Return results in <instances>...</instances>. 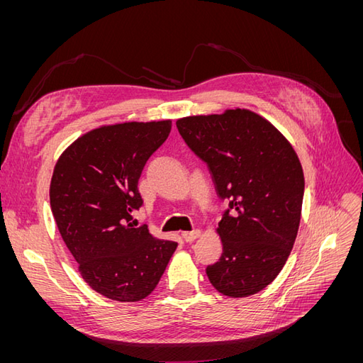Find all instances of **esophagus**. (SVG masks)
<instances>
[{"label":"esophagus","mask_w":363,"mask_h":363,"mask_svg":"<svg viewBox=\"0 0 363 363\" xmlns=\"http://www.w3.org/2000/svg\"><path fill=\"white\" fill-rule=\"evenodd\" d=\"M201 236V230H192V232H183V239L186 242H192V240L199 239Z\"/></svg>","instance_id":"34e87169"}]
</instances>
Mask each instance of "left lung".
<instances>
[{
	"label": "left lung",
	"instance_id": "8db88e82",
	"mask_svg": "<svg viewBox=\"0 0 363 363\" xmlns=\"http://www.w3.org/2000/svg\"><path fill=\"white\" fill-rule=\"evenodd\" d=\"M177 128L208 164L219 196L230 200L216 228L223 256L206 269L207 277L232 298L255 295L279 276L298 233L300 159L267 118L248 108L184 116Z\"/></svg>",
	"mask_w": 363,
	"mask_h": 363
}]
</instances>
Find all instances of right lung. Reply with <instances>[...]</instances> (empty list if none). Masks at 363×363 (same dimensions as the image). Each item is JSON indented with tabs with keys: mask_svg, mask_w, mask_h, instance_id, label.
<instances>
[{
	"mask_svg": "<svg viewBox=\"0 0 363 363\" xmlns=\"http://www.w3.org/2000/svg\"><path fill=\"white\" fill-rule=\"evenodd\" d=\"M171 125L163 119L96 127L77 138L54 167L50 203L60 236L83 280L106 298L144 300L177 248L131 223L142 206L140 172Z\"/></svg>",
	"mask_w": 363,
	"mask_h": 363,
	"instance_id": "add662e5",
	"label": "right lung"
}]
</instances>
